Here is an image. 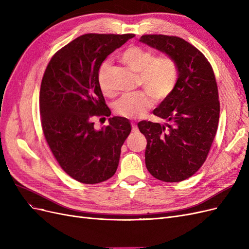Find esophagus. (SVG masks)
Wrapping results in <instances>:
<instances>
[{"mask_svg":"<svg viewBox=\"0 0 249 249\" xmlns=\"http://www.w3.org/2000/svg\"><path fill=\"white\" fill-rule=\"evenodd\" d=\"M131 124H132V126H133V132H136L137 131V126L135 125V123H131Z\"/></svg>","mask_w":249,"mask_h":249,"instance_id":"obj_1","label":"esophagus"}]
</instances>
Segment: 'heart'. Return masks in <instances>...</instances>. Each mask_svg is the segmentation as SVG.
<instances>
[{
    "instance_id": "obj_1",
    "label": "heart",
    "mask_w": 249,
    "mask_h": 249,
    "mask_svg": "<svg viewBox=\"0 0 249 249\" xmlns=\"http://www.w3.org/2000/svg\"><path fill=\"white\" fill-rule=\"evenodd\" d=\"M122 61L138 73V85L146 91L124 94L114 104L115 114L125 118L141 116L153 106V97L158 101L167 97L175 89L178 81V64L169 55L156 56L155 51L132 44L120 54ZM109 61H104L99 69V84L105 94L111 91L106 83Z\"/></svg>"
}]
</instances>
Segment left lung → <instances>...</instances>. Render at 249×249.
<instances>
[{"label": "left lung", "instance_id": "1", "mask_svg": "<svg viewBox=\"0 0 249 249\" xmlns=\"http://www.w3.org/2000/svg\"><path fill=\"white\" fill-rule=\"evenodd\" d=\"M140 41L171 56L178 70L175 89L153 112L165 123L138 124L147 140L146 168L163 182H182L202 166L215 138L220 113L215 74L205 55L180 37L146 34Z\"/></svg>", "mask_w": 249, "mask_h": 249}]
</instances>
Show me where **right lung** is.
<instances>
[{
  "mask_svg": "<svg viewBox=\"0 0 249 249\" xmlns=\"http://www.w3.org/2000/svg\"><path fill=\"white\" fill-rule=\"evenodd\" d=\"M134 34H84L52 57L43 73L39 109L44 138L67 175L83 184H97L114 176L129 120L110 117L94 129L95 116H110L99 84L105 59Z\"/></svg>",
  "mask_w": 249,
  "mask_h": 249,
  "instance_id": "add662e5",
  "label": "right lung"
}]
</instances>
